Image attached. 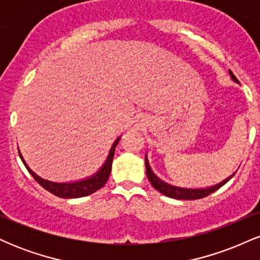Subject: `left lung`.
<instances>
[{
    "label": "left lung",
    "mask_w": 260,
    "mask_h": 260,
    "mask_svg": "<svg viewBox=\"0 0 260 260\" xmlns=\"http://www.w3.org/2000/svg\"><path fill=\"white\" fill-rule=\"evenodd\" d=\"M230 77L234 82L238 83V80L236 77L234 76V73L229 70ZM145 169H147V176H148V180L150 181L151 186H153L155 189L159 190L160 193H162L164 196L170 197V198H174V199H181V201H194V199H201L204 198L209 194H211L213 192L219 189L220 187H222L223 184L228 183V182L234 177L235 174H232L230 177L225 178L222 182L220 183L215 184V186H211V187H207V188H183V187H178V186H174V184H170L168 182L162 181L161 178L157 177L156 175L154 174V171L151 170L150 165H149V161H148V156L145 155Z\"/></svg>",
    "instance_id": "8db88e82"
}]
</instances>
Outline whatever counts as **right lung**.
I'll return each instance as SVG.
<instances>
[{"mask_svg": "<svg viewBox=\"0 0 260 260\" xmlns=\"http://www.w3.org/2000/svg\"><path fill=\"white\" fill-rule=\"evenodd\" d=\"M120 139L121 137H118V138L113 142L105 162H104V165L101 166V168L98 170L94 175L89 176V177L86 178H83V180L74 181V182H53V181L45 180V178L40 177V176L35 174V172L32 171L28 165H26L25 160L23 159L20 151H19V156L20 159H22L23 164H24L26 170L29 171V174L35 178V181H37L41 187L45 188L46 190H49L50 193L59 197V198H64V199L82 198V197H86L91 194V193L96 192V190H99L101 187L105 186L107 180H109V176L111 174L113 155H115L116 145L118 144Z\"/></svg>", "mask_w": 260, "mask_h": 260, "instance_id": "1", "label": "right lung"}]
</instances>
